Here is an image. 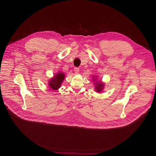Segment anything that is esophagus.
I'll return each instance as SVG.
<instances>
[{"mask_svg": "<svg viewBox=\"0 0 156 156\" xmlns=\"http://www.w3.org/2000/svg\"><path fill=\"white\" fill-rule=\"evenodd\" d=\"M74 71H75V74H78L79 73V72H80V70H79V68H77V67H75L74 69Z\"/></svg>", "mask_w": 156, "mask_h": 156, "instance_id": "34e87169", "label": "esophagus"}]
</instances>
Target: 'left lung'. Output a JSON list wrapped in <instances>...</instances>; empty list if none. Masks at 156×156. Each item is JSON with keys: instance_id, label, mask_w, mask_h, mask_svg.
<instances>
[{"instance_id": "1", "label": "left lung", "mask_w": 156, "mask_h": 156, "mask_svg": "<svg viewBox=\"0 0 156 156\" xmlns=\"http://www.w3.org/2000/svg\"><path fill=\"white\" fill-rule=\"evenodd\" d=\"M94 78V77H93ZM96 79H93V81H96ZM104 84L102 83L101 81H96L95 83V90L98 93L101 92L104 89Z\"/></svg>"}]
</instances>
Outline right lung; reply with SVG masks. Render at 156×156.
Segmentation results:
<instances>
[{"label": "right lung", "mask_w": 156, "mask_h": 156, "mask_svg": "<svg viewBox=\"0 0 156 156\" xmlns=\"http://www.w3.org/2000/svg\"><path fill=\"white\" fill-rule=\"evenodd\" d=\"M65 77V76L64 73L61 72L58 73L49 81V87L53 90H57L59 87H60Z\"/></svg>", "instance_id": "obj_1"}]
</instances>
